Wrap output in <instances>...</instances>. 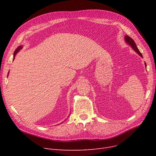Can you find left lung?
<instances>
[{
	"instance_id": "1",
	"label": "left lung",
	"mask_w": 156,
	"mask_h": 156,
	"mask_svg": "<svg viewBox=\"0 0 156 156\" xmlns=\"http://www.w3.org/2000/svg\"><path fill=\"white\" fill-rule=\"evenodd\" d=\"M125 42H126V44H128L129 46H131V47H132L133 50L139 55H140V57H143V56H142V54H141V52L139 51V50H138V48H137V47H136V44H135V42H134V40L131 38V37H129V36H128V35H125ZM145 66H146V63L145 62Z\"/></svg>"
}]
</instances>
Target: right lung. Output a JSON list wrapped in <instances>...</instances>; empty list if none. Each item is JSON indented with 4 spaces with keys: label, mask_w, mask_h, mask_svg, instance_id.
I'll return each mask as SVG.
<instances>
[{
    "label": "right lung",
    "mask_w": 156,
    "mask_h": 156,
    "mask_svg": "<svg viewBox=\"0 0 156 156\" xmlns=\"http://www.w3.org/2000/svg\"><path fill=\"white\" fill-rule=\"evenodd\" d=\"M23 48V46L22 45H20V46H19V47H18V48L16 49L15 50V51H14V57H13V60L14 59V58H15V56H16V54H17L21 49H22ZM9 72L8 73V74H7V77H8V75H9Z\"/></svg>",
    "instance_id": "right-lung-1"
}]
</instances>
